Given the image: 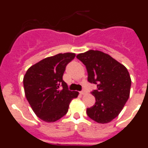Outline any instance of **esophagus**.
Instances as JSON below:
<instances>
[{"mask_svg":"<svg viewBox=\"0 0 148 148\" xmlns=\"http://www.w3.org/2000/svg\"><path fill=\"white\" fill-rule=\"evenodd\" d=\"M86 93H87V92H86L85 90H82V91H81L80 92L81 95H85Z\"/></svg>","mask_w":148,"mask_h":148,"instance_id":"1","label":"esophagus"}]
</instances>
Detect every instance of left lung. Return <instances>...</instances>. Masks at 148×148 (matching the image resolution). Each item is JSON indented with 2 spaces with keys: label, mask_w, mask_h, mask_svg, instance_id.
I'll list each match as a JSON object with an SVG mask.
<instances>
[{
  "label": "left lung",
  "mask_w": 148,
  "mask_h": 148,
  "mask_svg": "<svg viewBox=\"0 0 148 148\" xmlns=\"http://www.w3.org/2000/svg\"><path fill=\"white\" fill-rule=\"evenodd\" d=\"M87 68L89 82L97 85L91 93L95 98L87 109L91 119L100 124L110 122L119 116L130 96L131 78L121 63L101 51L90 50L77 55Z\"/></svg>",
  "instance_id": "8db88e82"
}]
</instances>
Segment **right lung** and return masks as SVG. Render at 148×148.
Returning <instances> with one entry per match:
<instances>
[{
	"label": "right lung",
	"mask_w": 148,
	"mask_h": 148,
	"mask_svg": "<svg viewBox=\"0 0 148 148\" xmlns=\"http://www.w3.org/2000/svg\"><path fill=\"white\" fill-rule=\"evenodd\" d=\"M73 53L47 57L30 66L23 77L26 98L35 115L46 122H54L67 113L78 92L68 90L63 75Z\"/></svg>",
	"instance_id": "add662e5"
}]
</instances>
